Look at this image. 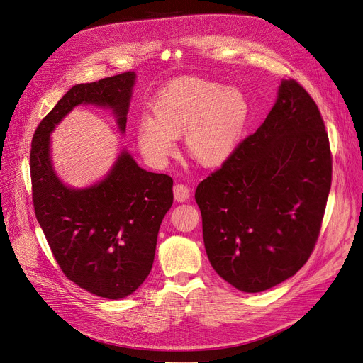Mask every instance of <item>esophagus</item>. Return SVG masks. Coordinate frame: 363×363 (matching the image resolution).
<instances>
[{
  "label": "esophagus",
  "mask_w": 363,
  "mask_h": 363,
  "mask_svg": "<svg viewBox=\"0 0 363 363\" xmlns=\"http://www.w3.org/2000/svg\"><path fill=\"white\" fill-rule=\"evenodd\" d=\"M172 192H174V199L177 202H184L189 199V196H191V189L182 183L174 184V187H172Z\"/></svg>",
  "instance_id": "1"
}]
</instances>
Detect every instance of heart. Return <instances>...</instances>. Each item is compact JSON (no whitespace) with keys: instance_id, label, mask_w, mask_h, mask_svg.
Here are the masks:
<instances>
[{"instance_id":"1","label":"heart","mask_w":363,"mask_h":363,"mask_svg":"<svg viewBox=\"0 0 363 363\" xmlns=\"http://www.w3.org/2000/svg\"><path fill=\"white\" fill-rule=\"evenodd\" d=\"M152 115L137 123V142L152 164H164L184 134V147L203 167H216L233 152L248 118V101L238 89L184 77L171 81L152 101Z\"/></svg>"}]
</instances>
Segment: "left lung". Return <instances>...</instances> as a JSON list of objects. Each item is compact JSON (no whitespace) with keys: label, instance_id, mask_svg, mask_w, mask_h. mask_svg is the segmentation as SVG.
<instances>
[{"label":"left lung","instance_id":"8db88e82","mask_svg":"<svg viewBox=\"0 0 363 363\" xmlns=\"http://www.w3.org/2000/svg\"><path fill=\"white\" fill-rule=\"evenodd\" d=\"M331 180L318 105L300 82L285 79L260 128L196 187L213 269L244 292L294 276L318 242Z\"/></svg>","mask_w":363,"mask_h":363}]
</instances>
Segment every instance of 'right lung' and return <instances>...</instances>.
<instances>
[{
    "label": "right lung",
    "mask_w": 363,
    "mask_h": 363,
    "mask_svg": "<svg viewBox=\"0 0 363 363\" xmlns=\"http://www.w3.org/2000/svg\"><path fill=\"white\" fill-rule=\"evenodd\" d=\"M134 72L78 84L38 124L30 145L32 202L53 257L67 279L103 298H124L150 273L160 226L172 205V179L121 153L105 180L66 187L50 162V133L79 103L109 106L125 131Z\"/></svg>",
    "instance_id": "add662e5"
}]
</instances>
